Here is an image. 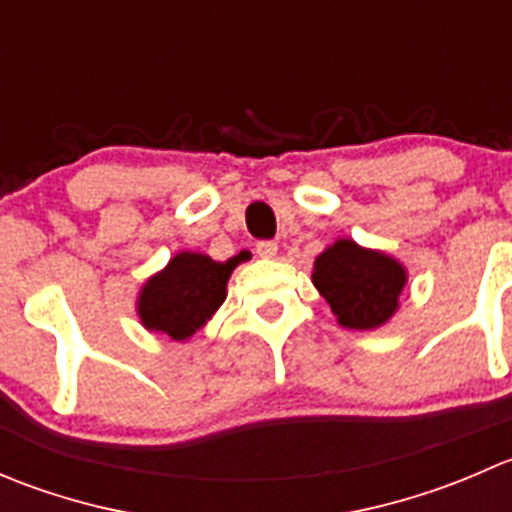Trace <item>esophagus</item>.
<instances>
[{
    "instance_id": "1",
    "label": "esophagus",
    "mask_w": 512,
    "mask_h": 512,
    "mask_svg": "<svg viewBox=\"0 0 512 512\" xmlns=\"http://www.w3.org/2000/svg\"><path fill=\"white\" fill-rule=\"evenodd\" d=\"M257 255H260L262 260H272V257L277 255V242H257Z\"/></svg>"
}]
</instances>
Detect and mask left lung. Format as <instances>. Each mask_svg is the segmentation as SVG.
I'll return each mask as SVG.
<instances>
[{
	"label": "left lung",
	"mask_w": 512,
	"mask_h": 512,
	"mask_svg": "<svg viewBox=\"0 0 512 512\" xmlns=\"http://www.w3.org/2000/svg\"><path fill=\"white\" fill-rule=\"evenodd\" d=\"M312 282L342 327L369 332L399 312L409 272L396 257L339 237L314 260Z\"/></svg>",
	"instance_id": "1"
}]
</instances>
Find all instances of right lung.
Instances as JSON below:
<instances>
[{
  "mask_svg": "<svg viewBox=\"0 0 512 512\" xmlns=\"http://www.w3.org/2000/svg\"><path fill=\"white\" fill-rule=\"evenodd\" d=\"M240 265V255L215 262L203 252L183 250L143 282L136 314L148 332L183 342L213 319L227 297V280Z\"/></svg>",
  "mask_w": 512,
  "mask_h": 512,
  "instance_id": "1",
  "label": "right lung"
}]
</instances>
